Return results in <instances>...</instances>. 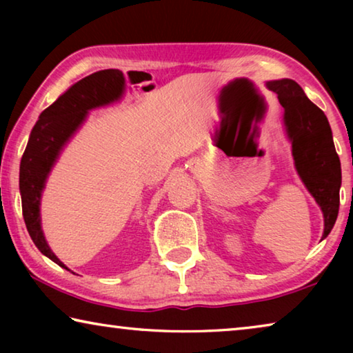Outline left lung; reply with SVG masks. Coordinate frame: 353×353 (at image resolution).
<instances>
[{"mask_svg":"<svg viewBox=\"0 0 353 353\" xmlns=\"http://www.w3.org/2000/svg\"><path fill=\"white\" fill-rule=\"evenodd\" d=\"M266 87L277 93L283 107V126L299 177L302 179L324 216V234L328 236L338 218L341 162L334 149L330 124L325 113L303 93L292 79L268 81Z\"/></svg>","mask_w":353,"mask_h":353,"instance_id":"1","label":"left lung"}]
</instances>
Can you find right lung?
<instances>
[{"instance_id":"add662e5","label":"right lung","mask_w":353,"mask_h":353,"mask_svg":"<svg viewBox=\"0 0 353 353\" xmlns=\"http://www.w3.org/2000/svg\"><path fill=\"white\" fill-rule=\"evenodd\" d=\"M124 92L126 79L119 70H103L76 82L40 113L21 157L20 194L26 229L40 252L65 270L68 268L48 246L41 230V193L59 155L85 123L88 112L118 103Z\"/></svg>"}]
</instances>
